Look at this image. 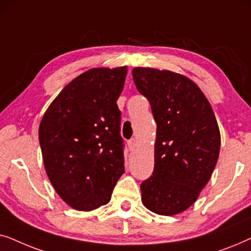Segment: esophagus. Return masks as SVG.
I'll list each match as a JSON object with an SVG mask.
<instances>
[{"label":"esophagus","instance_id":"esophagus-1","mask_svg":"<svg viewBox=\"0 0 251 251\" xmlns=\"http://www.w3.org/2000/svg\"><path fill=\"white\" fill-rule=\"evenodd\" d=\"M136 145H137V140L135 138L130 139L128 142V146H129V150L130 151H133L136 149Z\"/></svg>","mask_w":251,"mask_h":251}]
</instances>
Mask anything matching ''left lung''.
Returning <instances> with one entry per match:
<instances>
[{
    "label": "left lung",
    "instance_id": "8db88e82",
    "mask_svg": "<svg viewBox=\"0 0 251 251\" xmlns=\"http://www.w3.org/2000/svg\"><path fill=\"white\" fill-rule=\"evenodd\" d=\"M132 77L156 122L155 163L140 185L142 202L157 215L180 214L198 200L217 163V120L201 89L184 75L135 67Z\"/></svg>",
    "mask_w": 251,
    "mask_h": 251
}]
</instances>
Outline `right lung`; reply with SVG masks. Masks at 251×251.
<instances>
[{
  "mask_svg": "<svg viewBox=\"0 0 251 251\" xmlns=\"http://www.w3.org/2000/svg\"><path fill=\"white\" fill-rule=\"evenodd\" d=\"M126 72V66L84 72L60 91L41 120L44 169L58 195L76 210L107 204L125 173L116 100Z\"/></svg>",
  "mask_w": 251,
  "mask_h": 251,
  "instance_id": "right-lung-1",
  "label": "right lung"
}]
</instances>
